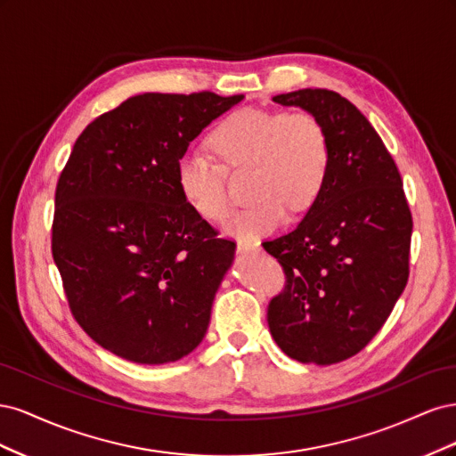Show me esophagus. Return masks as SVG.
Returning a JSON list of instances; mask_svg holds the SVG:
<instances>
[{
    "label": "esophagus",
    "mask_w": 456,
    "mask_h": 456,
    "mask_svg": "<svg viewBox=\"0 0 456 456\" xmlns=\"http://www.w3.org/2000/svg\"><path fill=\"white\" fill-rule=\"evenodd\" d=\"M256 249H258V243L256 241H243V240L238 241V253H241V255L256 251Z\"/></svg>",
    "instance_id": "obj_1"
}]
</instances>
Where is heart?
I'll return each instance as SVG.
<instances>
[{
  "label": "heart",
  "instance_id": "b5f03b06",
  "mask_svg": "<svg viewBox=\"0 0 456 456\" xmlns=\"http://www.w3.org/2000/svg\"><path fill=\"white\" fill-rule=\"evenodd\" d=\"M209 144L230 171H253L249 198L255 201L224 224L228 236L245 241L280 228L287 209H308L329 175V134L308 110H236L213 129ZM176 186L198 216L209 223L226 218L224 171L213 159L196 150L184 151L176 161Z\"/></svg>",
  "mask_w": 456,
  "mask_h": 456
}]
</instances>
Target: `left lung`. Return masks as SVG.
<instances>
[{
    "label": "left lung",
    "mask_w": 456,
    "mask_h": 456,
    "mask_svg": "<svg viewBox=\"0 0 456 456\" xmlns=\"http://www.w3.org/2000/svg\"><path fill=\"white\" fill-rule=\"evenodd\" d=\"M273 102L322 119L330 165L300 224L262 243L287 278L268 305V327L293 360L338 363L367 346L402 297L412 216L395 161L350 101L335 91L298 89Z\"/></svg>",
    "instance_id": "obj_1"
}]
</instances>
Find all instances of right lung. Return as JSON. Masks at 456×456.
<instances>
[{"instance_id": "1", "label": "right lung", "mask_w": 456, "mask_h": 456, "mask_svg": "<svg viewBox=\"0 0 456 456\" xmlns=\"http://www.w3.org/2000/svg\"><path fill=\"white\" fill-rule=\"evenodd\" d=\"M243 94L144 93L91 121L54 191L51 249L72 315L123 360L161 365L203 340L236 243L186 205L176 161Z\"/></svg>"}]
</instances>
